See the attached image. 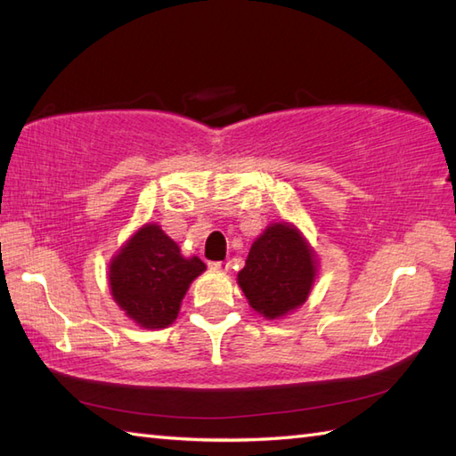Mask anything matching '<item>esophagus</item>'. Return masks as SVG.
Returning a JSON list of instances; mask_svg holds the SVG:
<instances>
[{
	"instance_id": "esophagus-1",
	"label": "esophagus",
	"mask_w": 456,
	"mask_h": 456,
	"mask_svg": "<svg viewBox=\"0 0 456 456\" xmlns=\"http://www.w3.org/2000/svg\"><path fill=\"white\" fill-rule=\"evenodd\" d=\"M209 268L217 273H229V263H209Z\"/></svg>"
}]
</instances>
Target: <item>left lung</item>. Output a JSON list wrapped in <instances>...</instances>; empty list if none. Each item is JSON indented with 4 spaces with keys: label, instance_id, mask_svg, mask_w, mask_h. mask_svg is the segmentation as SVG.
Wrapping results in <instances>:
<instances>
[{
    "label": "left lung",
    "instance_id": "8db88e82",
    "mask_svg": "<svg viewBox=\"0 0 456 456\" xmlns=\"http://www.w3.org/2000/svg\"><path fill=\"white\" fill-rule=\"evenodd\" d=\"M319 258L294 223H270L248 250L237 274L248 305L265 319H282L312 294Z\"/></svg>",
    "mask_w": 456,
    "mask_h": 456
}]
</instances>
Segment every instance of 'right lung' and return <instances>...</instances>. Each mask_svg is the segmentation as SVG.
Instances as JSON below:
<instances>
[{
  "label": "right lung",
  "mask_w": 456,
  "mask_h": 456,
  "mask_svg": "<svg viewBox=\"0 0 456 456\" xmlns=\"http://www.w3.org/2000/svg\"><path fill=\"white\" fill-rule=\"evenodd\" d=\"M206 265L183 256L159 223H144L110 260L108 282L113 302L142 329H164L176 322L182 299Z\"/></svg>",
  "instance_id": "add662e5"
}]
</instances>
